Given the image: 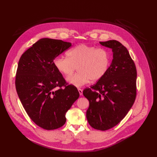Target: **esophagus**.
Returning a JSON list of instances; mask_svg holds the SVG:
<instances>
[{"label": "esophagus", "instance_id": "esophagus-1", "mask_svg": "<svg viewBox=\"0 0 157 157\" xmlns=\"http://www.w3.org/2000/svg\"><path fill=\"white\" fill-rule=\"evenodd\" d=\"M78 91L79 94H80V96H82V94H83V92H82V89H81L78 88Z\"/></svg>", "mask_w": 157, "mask_h": 157}]
</instances>
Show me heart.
I'll list each match as a JSON object with an SVG mask.
<instances>
[{"instance_id":"obj_1","label":"heart","mask_w":157,"mask_h":157,"mask_svg":"<svg viewBox=\"0 0 157 157\" xmlns=\"http://www.w3.org/2000/svg\"><path fill=\"white\" fill-rule=\"evenodd\" d=\"M67 57H57L53 61L57 71L69 76L77 67L78 72L67 77V82L80 87L90 80L97 81L105 75L110 65L109 52L103 48L82 44L69 50Z\"/></svg>"}]
</instances>
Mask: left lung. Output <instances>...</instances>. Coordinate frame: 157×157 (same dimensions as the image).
<instances>
[{
	"label": "left lung",
	"mask_w": 157,
	"mask_h": 157,
	"mask_svg": "<svg viewBox=\"0 0 157 157\" xmlns=\"http://www.w3.org/2000/svg\"><path fill=\"white\" fill-rule=\"evenodd\" d=\"M112 49L113 59L107 73L83 94L89 101V124L107 130L117 125L132 108L136 97V67L128 50L116 40L100 42Z\"/></svg>",
	"instance_id": "left-lung-1"
}]
</instances>
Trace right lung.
Wrapping results in <instances>:
<instances>
[{"label":"right lung","mask_w":157,"mask_h":157,"mask_svg":"<svg viewBox=\"0 0 157 157\" xmlns=\"http://www.w3.org/2000/svg\"><path fill=\"white\" fill-rule=\"evenodd\" d=\"M71 46L69 42L42 38L27 50L18 62L15 80L18 96L30 118L43 129L63 126L66 113L79 97L77 89L66 86L53 64L54 59Z\"/></svg>","instance_id":"obj_1"}]
</instances>
